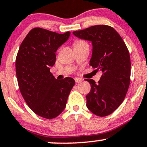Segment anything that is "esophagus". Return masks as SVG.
I'll return each instance as SVG.
<instances>
[{"label":"esophagus","mask_w":147,"mask_h":147,"mask_svg":"<svg viewBox=\"0 0 147 147\" xmlns=\"http://www.w3.org/2000/svg\"><path fill=\"white\" fill-rule=\"evenodd\" d=\"M75 82L77 83V84H79V83L82 82V81H83V80H81V79H78V78H75Z\"/></svg>","instance_id":"esophagus-1"}]
</instances>
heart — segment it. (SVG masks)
Returning a JSON list of instances; mask_svg holds the SVG:
<instances>
[{
	"label": "heart",
	"mask_w": 147,
	"mask_h": 147,
	"mask_svg": "<svg viewBox=\"0 0 147 147\" xmlns=\"http://www.w3.org/2000/svg\"><path fill=\"white\" fill-rule=\"evenodd\" d=\"M84 42H83V41H77V42H75V43H74V46L77 45H80V44L84 43Z\"/></svg>",
	"instance_id": "obj_1"
}]
</instances>
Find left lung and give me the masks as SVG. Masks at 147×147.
<instances>
[{
    "label": "left lung",
    "mask_w": 147,
    "mask_h": 147,
    "mask_svg": "<svg viewBox=\"0 0 147 147\" xmlns=\"http://www.w3.org/2000/svg\"><path fill=\"white\" fill-rule=\"evenodd\" d=\"M72 33L92 42L90 65L102 72L98 84L93 79H86L91 86L86 96V106L96 116H108L122 103L129 86L131 61L128 49L117 31L107 25L92 26Z\"/></svg>",
    "instance_id": "left-lung-1"
}]
</instances>
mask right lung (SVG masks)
Returning <instances> with one entry per match:
<instances>
[{"label":"right lung","instance_id":"obj_1","mask_svg":"<svg viewBox=\"0 0 147 147\" xmlns=\"http://www.w3.org/2000/svg\"><path fill=\"white\" fill-rule=\"evenodd\" d=\"M70 35V31L59 34L34 28L17 54L16 71L21 94L33 112L47 119L55 118L64 110L75 84L71 77L56 79L50 72L55 63L56 51Z\"/></svg>","mask_w":147,"mask_h":147}]
</instances>
